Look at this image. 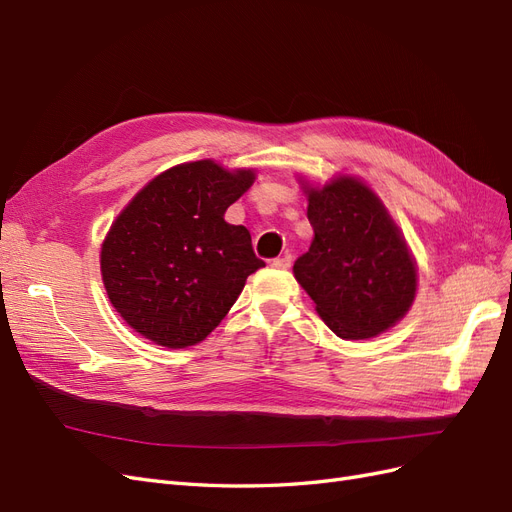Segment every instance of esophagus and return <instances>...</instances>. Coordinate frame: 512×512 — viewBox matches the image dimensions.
Listing matches in <instances>:
<instances>
[{"label":"esophagus","instance_id":"esophagus-1","mask_svg":"<svg viewBox=\"0 0 512 512\" xmlns=\"http://www.w3.org/2000/svg\"><path fill=\"white\" fill-rule=\"evenodd\" d=\"M271 265H273L275 269H288V267L292 265V256H290V254H284V256H280V258H273Z\"/></svg>","mask_w":512,"mask_h":512}]
</instances>
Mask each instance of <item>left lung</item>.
<instances>
[{
  "instance_id": "8db88e82",
  "label": "left lung",
  "mask_w": 512,
  "mask_h": 512,
  "mask_svg": "<svg viewBox=\"0 0 512 512\" xmlns=\"http://www.w3.org/2000/svg\"><path fill=\"white\" fill-rule=\"evenodd\" d=\"M309 250L294 277L327 327L344 339L376 337L404 318L416 292V269L399 228L365 183L339 177L307 188Z\"/></svg>"
}]
</instances>
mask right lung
I'll return each mask as SVG.
<instances>
[{"label":"right lung","mask_w":512,"mask_h":512,"mask_svg":"<svg viewBox=\"0 0 512 512\" xmlns=\"http://www.w3.org/2000/svg\"><path fill=\"white\" fill-rule=\"evenodd\" d=\"M254 183L200 160L166 170L119 213L102 243L108 299L130 327L166 348L194 346L218 327L247 275L265 267L226 209Z\"/></svg>","instance_id":"right-lung-1"}]
</instances>
